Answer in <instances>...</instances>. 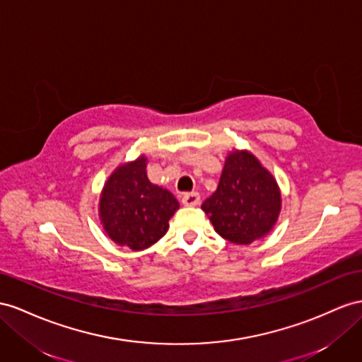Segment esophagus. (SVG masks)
Instances as JSON below:
<instances>
[{
  "label": "esophagus",
  "mask_w": 362,
  "mask_h": 362,
  "mask_svg": "<svg viewBox=\"0 0 362 362\" xmlns=\"http://www.w3.org/2000/svg\"><path fill=\"white\" fill-rule=\"evenodd\" d=\"M182 203L185 206H197L200 203L199 192H185L182 196Z\"/></svg>",
  "instance_id": "esophagus-1"
}]
</instances>
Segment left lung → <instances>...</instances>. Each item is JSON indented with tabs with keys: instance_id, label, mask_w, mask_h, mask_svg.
Segmentation results:
<instances>
[{
	"instance_id": "8db88e82",
	"label": "left lung",
	"mask_w": 362,
	"mask_h": 362,
	"mask_svg": "<svg viewBox=\"0 0 362 362\" xmlns=\"http://www.w3.org/2000/svg\"><path fill=\"white\" fill-rule=\"evenodd\" d=\"M280 208L276 182L247 151L228 156L217 191L202 205L217 233L237 245L269 233Z\"/></svg>"
}]
</instances>
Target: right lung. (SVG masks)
Masks as SVG:
<instances>
[{
	"mask_svg": "<svg viewBox=\"0 0 362 362\" xmlns=\"http://www.w3.org/2000/svg\"><path fill=\"white\" fill-rule=\"evenodd\" d=\"M145 168V157L119 166L107 180L99 205L110 238L133 251L160 240L168 230V220L179 209L170 191L148 180Z\"/></svg>",
	"mask_w": 362,
	"mask_h": 362,
	"instance_id": "obj_1",
	"label": "right lung"
}]
</instances>
